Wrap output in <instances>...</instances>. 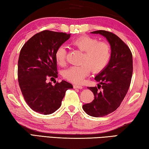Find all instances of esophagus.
I'll return each mask as SVG.
<instances>
[{
    "label": "esophagus",
    "mask_w": 149,
    "mask_h": 149,
    "mask_svg": "<svg viewBox=\"0 0 149 149\" xmlns=\"http://www.w3.org/2000/svg\"><path fill=\"white\" fill-rule=\"evenodd\" d=\"M73 88H74V89H82V88H83L82 86L77 85V84H74V85H73Z\"/></svg>",
    "instance_id": "34e87169"
}]
</instances>
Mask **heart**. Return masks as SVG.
<instances>
[{"label":"heart","mask_w":149,"mask_h":149,"mask_svg":"<svg viewBox=\"0 0 149 149\" xmlns=\"http://www.w3.org/2000/svg\"><path fill=\"white\" fill-rule=\"evenodd\" d=\"M70 44L84 52L81 65L72 66L63 72V77L69 81L80 84L90 72H99L105 69L111 56L110 44L105 41H98L96 38L82 35L73 39ZM67 51L63 46H59L55 53V59L60 66L66 63Z\"/></svg>","instance_id":"1"}]
</instances>
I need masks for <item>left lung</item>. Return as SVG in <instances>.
<instances>
[{
    "instance_id": "left-lung-1",
    "label": "left lung",
    "mask_w": 149,
    "mask_h": 149,
    "mask_svg": "<svg viewBox=\"0 0 149 149\" xmlns=\"http://www.w3.org/2000/svg\"><path fill=\"white\" fill-rule=\"evenodd\" d=\"M91 33L105 36L111 48L108 65L95 77L100 84L88 87L93 93L94 100L82 106L88 115L101 117L116 111L129 90L133 73L132 54L129 47L113 33L103 30Z\"/></svg>"
}]
</instances>
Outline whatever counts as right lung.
<instances>
[{
	"mask_svg": "<svg viewBox=\"0 0 149 149\" xmlns=\"http://www.w3.org/2000/svg\"><path fill=\"white\" fill-rule=\"evenodd\" d=\"M70 36V34L43 31L33 36L21 49L18 82L26 103L36 113H54L61 107L66 91L73 88L65 80L54 86L46 82L48 77H57L55 53Z\"/></svg>",
	"mask_w": 149,
	"mask_h": 149,
	"instance_id": "1",
	"label": "right lung"
}]
</instances>
